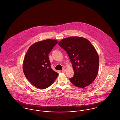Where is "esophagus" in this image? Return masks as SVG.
<instances>
[{"mask_svg":"<svg viewBox=\"0 0 120 120\" xmlns=\"http://www.w3.org/2000/svg\"><path fill=\"white\" fill-rule=\"evenodd\" d=\"M65 71H66V70H65V68H63L62 70V72H65Z\"/></svg>","mask_w":120,"mask_h":120,"instance_id":"obj_1","label":"esophagus"}]
</instances>
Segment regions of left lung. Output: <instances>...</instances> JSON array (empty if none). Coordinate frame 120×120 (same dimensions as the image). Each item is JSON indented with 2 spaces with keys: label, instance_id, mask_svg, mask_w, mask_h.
Returning <instances> with one entry per match:
<instances>
[{
  "label": "left lung",
  "instance_id": "1",
  "mask_svg": "<svg viewBox=\"0 0 120 120\" xmlns=\"http://www.w3.org/2000/svg\"><path fill=\"white\" fill-rule=\"evenodd\" d=\"M59 45L68 55L74 70L69 79L75 86L85 88L95 79L98 71L99 56L91 43L85 38L71 36L61 40Z\"/></svg>",
  "mask_w": 120,
  "mask_h": 120
}]
</instances>
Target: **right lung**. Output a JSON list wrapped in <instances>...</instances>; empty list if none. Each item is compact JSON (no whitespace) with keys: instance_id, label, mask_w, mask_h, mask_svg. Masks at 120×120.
Masks as SVG:
<instances>
[{"instance_id":"1","label":"right lung","mask_w":120,"mask_h":120,"mask_svg":"<svg viewBox=\"0 0 120 120\" xmlns=\"http://www.w3.org/2000/svg\"><path fill=\"white\" fill-rule=\"evenodd\" d=\"M58 43L47 39L32 45L27 52L23 63V71L27 79L39 89L48 88L59 74L51 67L49 54Z\"/></svg>"}]
</instances>
